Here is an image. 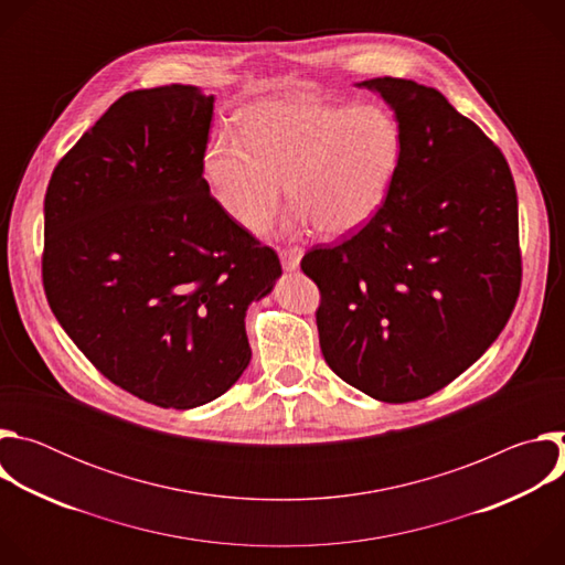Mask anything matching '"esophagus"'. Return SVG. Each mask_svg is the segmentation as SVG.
Wrapping results in <instances>:
<instances>
[{
	"instance_id": "1",
	"label": "esophagus",
	"mask_w": 565,
	"mask_h": 565,
	"mask_svg": "<svg viewBox=\"0 0 565 565\" xmlns=\"http://www.w3.org/2000/svg\"><path fill=\"white\" fill-rule=\"evenodd\" d=\"M301 257H303V250H301V248H297V246H292V248H284V250L279 253L281 266H284V270H288V273H292V270H297V268H299Z\"/></svg>"
}]
</instances>
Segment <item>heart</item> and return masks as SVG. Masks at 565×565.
Masks as SVG:
<instances>
[{"mask_svg": "<svg viewBox=\"0 0 565 565\" xmlns=\"http://www.w3.org/2000/svg\"><path fill=\"white\" fill-rule=\"evenodd\" d=\"M399 158V122L384 107L281 98L253 105L238 120V136L221 131L207 145L203 179L241 227H264L286 183L299 221L342 236L377 214Z\"/></svg>", "mask_w": 565, "mask_h": 565, "instance_id": "obj_1", "label": "heart"}]
</instances>
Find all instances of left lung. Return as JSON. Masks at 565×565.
<instances>
[{"mask_svg": "<svg viewBox=\"0 0 565 565\" xmlns=\"http://www.w3.org/2000/svg\"><path fill=\"white\" fill-rule=\"evenodd\" d=\"M402 131L377 214L338 246L312 248L319 347L351 386L382 402L427 397L505 329L521 288L519 203L501 149L414 79L373 77Z\"/></svg>", "mask_w": 565, "mask_h": 565, "instance_id": "obj_1", "label": "left lung"}]
</instances>
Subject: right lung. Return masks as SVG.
Wrapping results in <instances>:
<instances>
[{
  "label": "right lung",
  "mask_w": 565,
  "mask_h": 565,
  "mask_svg": "<svg viewBox=\"0 0 565 565\" xmlns=\"http://www.w3.org/2000/svg\"><path fill=\"white\" fill-rule=\"evenodd\" d=\"M214 96L129 92L53 170L42 281L60 327L114 384L163 409L223 395L250 364L246 310L275 250L210 196Z\"/></svg>",
  "instance_id": "1"
}]
</instances>
